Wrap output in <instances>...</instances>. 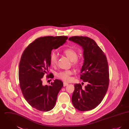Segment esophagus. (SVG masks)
I'll return each mask as SVG.
<instances>
[{
  "label": "esophagus",
  "mask_w": 129,
  "mask_h": 129,
  "mask_svg": "<svg viewBox=\"0 0 129 129\" xmlns=\"http://www.w3.org/2000/svg\"><path fill=\"white\" fill-rule=\"evenodd\" d=\"M68 84L67 83H66V82H64L63 83V86H68Z\"/></svg>",
  "instance_id": "esophagus-1"
}]
</instances>
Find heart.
Listing matches in <instances>:
<instances>
[{
	"mask_svg": "<svg viewBox=\"0 0 129 129\" xmlns=\"http://www.w3.org/2000/svg\"><path fill=\"white\" fill-rule=\"evenodd\" d=\"M63 53L72 61L73 65L78 66L79 64L80 60L77 58V53L74 49L71 48H68L63 51ZM50 61L51 65L53 66H55L57 64V56L55 53L53 52L51 53L50 57ZM73 73L74 72L72 70H67L58 73L56 76L58 78L65 82H69L71 79V76Z\"/></svg>",
	"mask_w": 129,
	"mask_h": 129,
	"instance_id": "obj_1",
	"label": "heart"
}]
</instances>
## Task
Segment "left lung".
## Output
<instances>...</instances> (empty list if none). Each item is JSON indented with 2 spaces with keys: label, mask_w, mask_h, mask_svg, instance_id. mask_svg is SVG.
<instances>
[{
  "label": "left lung",
  "mask_w": 129,
  "mask_h": 129,
  "mask_svg": "<svg viewBox=\"0 0 129 129\" xmlns=\"http://www.w3.org/2000/svg\"><path fill=\"white\" fill-rule=\"evenodd\" d=\"M69 40L83 48L84 60L80 79L88 83L84 88L80 84L74 85L72 103L78 110H91L101 103L108 88L109 74L107 58L96 43L88 37L74 36L69 38Z\"/></svg>",
  "instance_id": "1"
}]
</instances>
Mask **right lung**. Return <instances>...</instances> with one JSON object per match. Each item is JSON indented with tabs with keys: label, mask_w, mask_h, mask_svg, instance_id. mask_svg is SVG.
Listing matches in <instances>:
<instances>
[{
	"label": "right lung",
	"mask_w": 129,
	"mask_h": 129,
	"mask_svg": "<svg viewBox=\"0 0 129 129\" xmlns=\"http://www.w3.org/2000/svg\"><path fill=\"white\" fill-rule=\"evenodd\" d=\"M67 39L66 36L39 38L22 55L19 66L20 88L27 102L37 110L47 112L55 106L63 82L55 79L51 85L44 86L42 78L48 73L51 51L62 45Z\"/></svg>",
	"instance_id": "1"
}]
</instances>
